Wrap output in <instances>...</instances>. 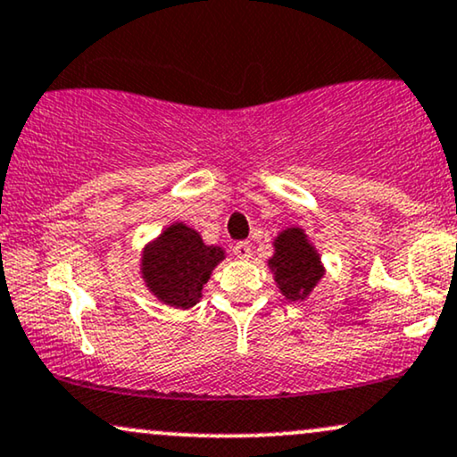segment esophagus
Returning a JSON list of instances; mask_svg holds the SVG:
<instances>
[{"instance_id": "34e87169", "label": "esophagus", "mask_w": 457, "mask_h": 457, "mask_svg": "<svg viewBox=\"0 0 457 457\" xmlns=\"http://www.w3.org/2000/svg\"><path fill=\"white\" fill-rule=\"evenodd\" d=\"M232 251H234L236 258H240V260L251 258V245L245 243V240H240V243H236Z\"/></svg>"}]
</instances>
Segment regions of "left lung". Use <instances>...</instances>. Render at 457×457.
<instances>
[{
    "label": "left lung",
    "instance_id": "left-lung-1",
    "mask_svg": "<svg viewBox=\"0 0 457 457\" xmlns=\"http://www.w3.org/2000/svg\"><path fill=\"white\" fill-rule=\"evenodd\" d=\"M275 249L277 253L272 255L270 266L275 269L283 296L290 301H303L322 277L318 253L298 228L286 229L275 240Z\"/></svg>",
    "mask_w": 457,
    "mask_h": 457
}]
</instances>
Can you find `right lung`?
I'll list each match as a JSON object with an SVG mask.
<instances>
[{
    "instance_id": "1",
    "label": "right lung",
    "mask_w": 457,
    "mask_h": 457,
    "mask_svg": "<svg viewBox=\"0 0 457 457\" xmlns=\"http://www.w3.org/2000/svg\"><path fill=\"white\" fill-rule=\"evenodd\" d=\"M223 260L219 246H206L195 229L176 223L144 251L145 283L162 303L171 307H193L202 286Z\"/></svg>"
}]
</instances>
